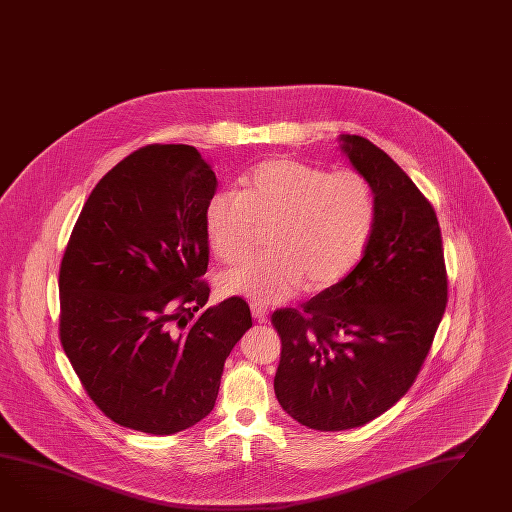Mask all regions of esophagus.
Returning a JSON list of instances; mask_svg holds the SVG:
<instances>
[{"label": "esophagus", "mask_w": 512, "mask_h": 512, "mask_svg": "<svg viewBox=\"0 0 512 512\" xmlns=\"http://www.w3.org/2000/svg\"><path fill=\"white\" fill-rule=\"evenodd\" d=\"M251 316L257 320V322H268V307H264L261 303H251Z\"/></svg>", "instance_id": "34e87169"}]
</instances>
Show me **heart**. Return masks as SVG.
I'll list each match as a JSON object with an SVG mask.
<instances>
[{
	"mask_svg": "<svg viewBox=\"0 0 512 512\" xmlns=\"http://www.w3.org/2000/svg\"><path fill=\"white\" fill-rule=\"evenodd\" d=\"M372 183L355 170L329 172L287 157L257 164L240 190H216L205 203L203 227L212 253L237 262L257 227H270L268 253L220 275L225 296L270 305L307 288L333 287L359 264L374 233Z\"/></svg>",
	"mask_w": 512,
	"mask_h": 512,
	"instance_id": "b5f03b06",
	"label": "heart"
}]
</instances>
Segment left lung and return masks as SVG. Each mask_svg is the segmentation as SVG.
Here are the masks:
<instances>
[{"label": "left lung", "mask_w": 512, "mask_h": 512, "mask_svg": "<svg viewBox=\"0 0 512 512\" xmlns=\"http://www.w3.org/2000/svg\"><path fill=\"white\" fill-rule=\"evenodd\" d=\"M340 151L374 187L377 216L361 262L303 309L272 316L281 337L274 390L296 422L361 427L407 394L448 303L442 237L431 203L370 140Z\"/></svg>", "instance_id": "left-lung-1"}]
</instances>
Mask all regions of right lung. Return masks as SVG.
Listing matches in <instances>:
<instances>
[{
  "label": "right lung",
  "instance_id": "obj_1",
  "mask_svg": "<svg viewBox=\"0 0 512 512\" xmlns=\"http://www.w3.org/2000/svg\"><path fill=\"white\" fill-rule=\"evenodd\" d=\"M218 181L185 144L133 151L90 192L59 272L61 342L90 399L116 424L174 435L214 407L248 303L202 309L205 203Z\"/></svg>",
  "mask_w": 512,
  "mask_h": 512
}]
</instances>
